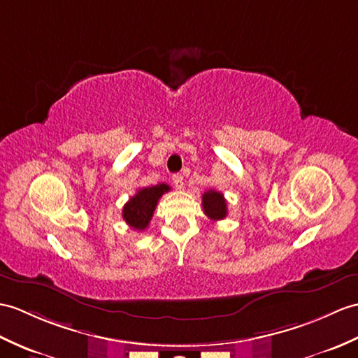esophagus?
<instances>
[{
    "instance_id": "esophagus-1",
    "label": "esophagus",
    "mask_w": 358,
    "mask_h": 358,
    "mask_svg": "<svg viewBox=\"0 0 358 358\" xmlns=\"http://www.w3.org/2000/svg\"><path fill=\"white\" fill-rule=\"evenodd\" d=\"M172 182L177 189H181L182 185H185V178H182V176H180V173H176V176H172Z\"/></svg>"
}]
</instances>
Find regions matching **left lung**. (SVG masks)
Listing matches in <instances>:
<instances>
[{
    "mask_svg": "<svg viewBox=\"0 0 358 358\" xmlns=\"http://www.w3.org/2000/svg\"><path fill=\"white\" fill-rule=\"evenodd\" d=\"M203 210L212 221L224 220L227 217L226 198L218 190H207L203 194Z\"/></svg>",
    "mask_w": 358,
    "mask_h": 358,
    "instance_id": "obj_1",
    "label": "left lung"
}]
</instances>
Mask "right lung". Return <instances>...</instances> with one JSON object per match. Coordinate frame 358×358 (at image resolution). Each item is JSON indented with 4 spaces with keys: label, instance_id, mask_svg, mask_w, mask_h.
<instances>
[{
    "label": "right lung",
    "instance_id": "1",
    "mask_svg": "<svg viewBox=\"0 0 358 358\" xmlns=\"http://www.w3.org/2000/svg\"><path fill=\"white\" fill-rule=\"evenodd\" d=\"M171 187L168 185H157L151 187L138 189L134 196L129 198V201L123 206L122 217L127 221L128 226L134 230H145L151 221L155 206L159 203L163 194L169 192Z\"/></svg>",
    "mask_w": 358,
    "mask_h": 358
}]
</instances>
